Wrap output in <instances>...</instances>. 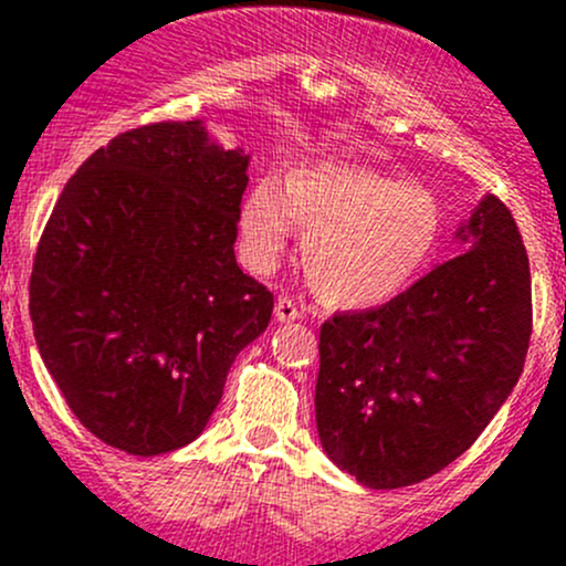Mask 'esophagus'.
<instances>
[{
	"label": "esophagus",
	"mask_w": 566,
	"mask_h": 566,
	"mask_svg": "<svg viewBox=\"0 0 566 566\" xmlns=\"http://www.w3.org/2000/svg\"><path fill=\"white\" fill-rule=\"evenodd\" d=\"M274 316H276V322L290 324V322L303 319V311H301V305H295V301H290V297H279Z\"/></svg>",
	"instance_id": "1"
}]
</instances>
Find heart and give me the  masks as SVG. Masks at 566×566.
<instances>
[{
  "instance_id": "obj_1",
  "label": "heart",
  "mask_w": 566,
  "mask_h": 566,
  "mask_svg": "<svg viewBox=\"0 0 566 566\" xmlns=\"http://www.w3.org/2000/svg\"><path fill=\"white\" fill-rule=\"evenodd\" d=\"M292 226L305 233L303 269L316 295L337 308H373L399 297L428 269L444 212L431 188L396 175L297 167L284 186L263 178L244 193L237 237L247 269H274Z\"/></svg>"
}]
</instances>
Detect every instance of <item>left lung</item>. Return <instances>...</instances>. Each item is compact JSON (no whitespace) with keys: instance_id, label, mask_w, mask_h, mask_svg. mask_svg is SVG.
<instances>
[{"instance_id":"8db88e82","label":"left lung","mask_w":566,"mask_h":566,"mask_svg":"<svg viewBox=\"0 0 566 566\" xmlns=\"http://www.w3.org/2000/svg\"><path fill=\"white\" fill-rule=\"evenodd\" d=\"M454 239L463 255L399 297L322 324L316 431L337 469L369 490L447 469L524 369L532 284L516 220L486 193Z\"/></svg>"}]
</instances>
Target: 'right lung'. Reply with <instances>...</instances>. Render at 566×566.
Wrapping results in <instances>:
<instances>
[{
	"label": "right lung",
	"mask_w": 566,
	"mask_h": 566,
	"mask_svg": "<svg viewBox=\"0 0 566 566\" xmlns=\"http://www.w3.org/2000/svg\"><path fill=\"white\" fill-rule=\"evenodd\" d=\"M250 154L201 119L97 148L63 188L29 284L36 348L80 423L138 458L205 431L274 295L237 265Z\"/></svg>",
	"instance_id": "obj_1"
}]
</instances>
